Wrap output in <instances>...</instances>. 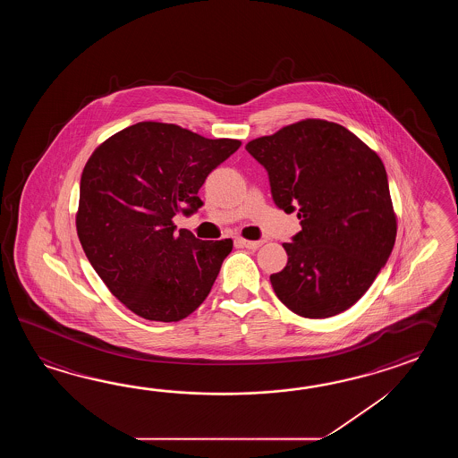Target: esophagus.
<instances>
[{"label":"esophagus","mask_w":458,"mask_h":458,"mask_svg":"<svg viewBox=\"0 0 458 458\" xmlns=\"http://www.w3.org/2000/svg\"><path fill=\"white\" fill-rule=\"evenodd\" d=\"M239 243L243 245L245 249H249V250H257L259 247H262L265 241H245V239H239Z\"/></svg>","instance_id":"1"}]
</instances>
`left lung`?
Returning <instances> with one entry per match:
<instances>
[{"mask_svg": "<svg viewBox=\"0 0 458 458\" xmlns=\"http://www.w3.org/2000/svg\"><path fill=\"white\" fill-rule=\"evenodd\" d=\"M275 205L298 213L301 231L283 243L288 263L270 275L278 300L302 318L349 310L388 262L396 239L386 170L349 129L306 119L250 140Z\"/></svg>", "mask_w": 458, "mask_h": 458, "instance_id": "1", "label": "left lung"}]
</instances>
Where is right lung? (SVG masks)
<instances>
[{
    "label": "right lung",
    "mask_w": 458,
    "mask_h": 458,
    "mask_svg": "<svg viewBox=\"0 0 458 458\" xmlns=\"http://www.w3.org/2000/svg\"><path fill=\"white\" fill-rule=\"evenodd\" d=\"M241 147L175 124L137 123L98 147L83 168L77 233L88 260L127 310L175 322L211 292L233 241H199L174 217L191 216L198 190Z\"/></svg>",
    "instance_id": "right-lung-1"
}]
</instances>
